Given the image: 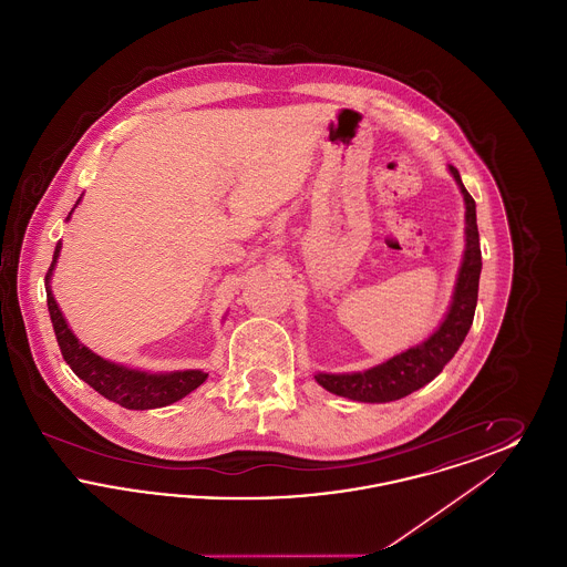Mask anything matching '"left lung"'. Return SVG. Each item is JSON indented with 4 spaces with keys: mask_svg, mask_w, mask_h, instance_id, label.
Returning a JSON list of instances; mask_svg holds the SVG:
<instances>
[{
    "mask_svg": "<svg viewBox=\"0 0 567 567\" xmlns=\"http://www.w3.org/2000/svg\"><path fill=\"white\" fill-rule=\"evenodd\" d=\"M451 174L455 176L465 199V255L458 270L453 303L444 323L423 344L408 349L372 370L357 374H317V382L329 393L368 404L402 400L412 391L432 382L463 344L476 312L483 255L474 197L463 187L461 176L453 165Z\"/></svg>",
    "mask_w": 567,
    "mask_h": 567,
    "instance_id": "8db88e82",
    "label": "left lung"
}]
</instances>
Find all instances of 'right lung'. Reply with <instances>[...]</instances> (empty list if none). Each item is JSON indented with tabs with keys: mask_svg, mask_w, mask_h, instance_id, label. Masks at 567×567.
I'll use <instances>...</instances> for the list:
<instances>
[{
	"mask_svg": "<svg viewBox=\"0 0 567 567\" xmlns=\"http://www.w3.org/2000/svg\"><path fill=\"white\" fill-rule=\"evenodd\" d=\"M59 244L54 248L53 264L47 271V301L49 312L53 321L54 336L59 342L61 354L65 363L72 368L76 377L84 380L89 386H93L100 395H104L110 402L123 405L127 410H151L162 405L174 404L189 395L193 389H197L208 374L199 370H187V372H172V374H146L127 370L123 365L110 363L106 359L97 357L95 352L84 349L76 336L70 331L65 323L56 301H54L49 280L53 274L56 257H59Z\"/></svg>",
	"mask_w": 567,
	"mask_h": 567,
	"instance_id": "right-lung-1",
	"label": "right lung"
}]
</instances>
